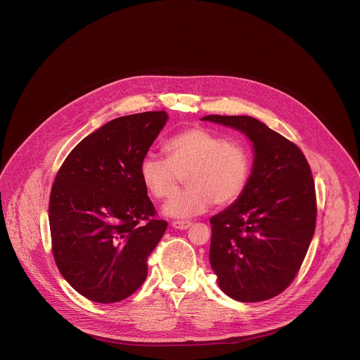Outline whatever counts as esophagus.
Returning <instances> with one entry per match:
<instances>
[{
	"instance_id": "1",
	"label": "esophagus",
	"mask_w": 360,
	"mask_h": 360,
	"mask_svg": "<svg viewBox=\"0 0 360 360\" xmlns=\"http://www.w3.org/2000/svg\"><path fill=\"white\" fill-rule=\"evenodd\" d=\"M172 226L175 229H188L192 226V222L191 221H174Z\"/></svg>"
}]
</instances>
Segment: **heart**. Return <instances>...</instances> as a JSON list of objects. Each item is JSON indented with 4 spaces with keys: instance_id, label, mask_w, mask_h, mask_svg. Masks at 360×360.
I'll return each instance as SVG.
<instances>
[{
    "instance_id": "b5f03b06",
    "label": "heart",
    "mask_w": 360,
    "mask_h": 360,
    "mask_svg": "<svg viewBox=\"0 0 360 360\" xmlns=\"http://www.w3.org/2000/svg\"><path fill=\"white\" fill-rule=\"evenodd\" d=\"M164 148L167 158L144 155L139 175L144 189L160 200L172 196L181 176H185L189 188L164 206L165 216L191 218L206 213L213 203L229 206L248 186L252 157L239 141L224 139L206 128L192 127L171 136Z\"/></svg>"
}]
</instances>
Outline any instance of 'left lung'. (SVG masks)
I'll return each instance as SVG.
<instances>
[{"mask_svg":"<svg viewBox=\"0 0 360 360\" xmlns=\"http://www.w3.org/2000/svg\"><path fill=\"white\" fill-rule=\"evenodd\" d=\"M242 132L253 165L242 196L210 218V264L217 284L239 302H262L293 281L316 228V192L296 144L248 115H206Z\"/></svg>","mask_w":360,"mask_h":360,"instance_id":"left-lung-1","label":"left lung"}]
</instances>
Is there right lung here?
<instances>
[{"mask_svg": "<svg viewBox=\"0 0 360 360\" xmlns=\"http://www.w3.org/2000/svg\"><path fill=\"white\" fill-rule=\"evenodd\" d=\"M165 111L112 120L76 144L50 195L53 255L82 296L115 303L138 290L167 229L155 218L139 165L167 124Z\"/></svg>", "mask_w": 360, "mask_h": 360, "instance_id": "add662e5", "label": "right lung"}]
</instances>
